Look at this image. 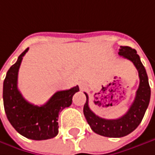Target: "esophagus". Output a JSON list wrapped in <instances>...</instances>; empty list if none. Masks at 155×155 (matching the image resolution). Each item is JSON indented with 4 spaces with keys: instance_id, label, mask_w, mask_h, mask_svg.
<instances>
[{
    "instance_id": "esophagus-1",
    "label": "esophagus",
    "mask_w": 155,
    "mask_h": 155,
    "mask_svg": "<svg viewBox=\"0 0 155 155\" xmlns=\"http://www.w3.org/2000/svg\"><path fill=\"white\" fill-rule=\"evenodd\" d=\"M81 89H84V86H81Z\"/></svg>"
}]
</instances>
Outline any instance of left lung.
I'll return each instance as SVG.
<instances>
[{
	"instance_id": "1",
	"label": "left lung",
	"mask_w": 155,
	"mask_h": 155,
	"mask_svg": "<svg viewBox=\"0 0 155 155\" xmlns=\"http://www.w3.org/2000/svg\"><path fill=\"white\" fill-rule=\"evenodd\" d=\"M118 54L134 64L139 76V86L136 92L133 103L128 112L118 119L101 118L91 110L89 106V96L87 93H85L87 100L83 106L84 116L92 130L95 133L108 137H121L135 130L145 115L151 97L147 74L136 49L128 46H120Z\"/></svg>"
}]
</instances>
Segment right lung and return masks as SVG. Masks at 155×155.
Here are the masks:
<instances>
[{
	"mask_svg": "<svg viewBox=\"0 0 155 155\" xmlns=\"http://www.w3.org/2000/svg\"><path fill=\"white\" fill-rule=\"evenodd\" d=\"M25 49L10 66L3 81V105L7 118L18 133L33 140L53 138L58 134V114L72 104L73 96L79 91L75 86L56 92L43 106L27 102L18 89V75Z\"/></svg>",
	"mask_w": 155,
	"mask_h": 155,
	"instance_id": "obj_1",
	"label": "right lung"
}]
</instances>
